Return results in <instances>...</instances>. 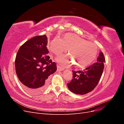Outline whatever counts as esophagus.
<instances>
[{
  "mask_svg": "<svg viewBox=\"0 0 124 124\" xmlns=\"http://www.w3.org/2000/svg\"><path fill=\"white\" fill-rule=\"evenodd\" d=\"M64 70V68H62V67H61L60 66H57V71H62Z\"/></svg>",
  "mask_w": 124,
  "mask_h": 124,
  "instance_id": "1",
  "label": "esophagus"
}]
</instances>
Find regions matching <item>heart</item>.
<instances>
[{"mask_svg":"<svg viewBox=\"0 0 124 124\" xmlns=\"http://www.w3.org/2000/svg\"><path fill=\"white\" fill-rule=\"evenodd\" d=\"M69 48V54L59 56L57 61L63 66L71 63V58L77 67L84 68L92 62L98 51L97 45L81 38L73 33H67L63 39L56 37L50 43V51L56 55H59Z\"/></svg>","mask_w":124,"mask_h":124,"instance_id":"heart-1","label":"heart"}]
</instances>
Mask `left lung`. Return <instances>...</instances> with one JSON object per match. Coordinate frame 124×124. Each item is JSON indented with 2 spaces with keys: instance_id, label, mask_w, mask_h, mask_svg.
Returning <instances> with one entry per match:
<instances>
[{
  "instance_id": "1",
  "label": "left lung",
  "mask_w": 124,
  "mask_h": 124,
  "mask_svg": "<svg viewBox=\"0 0 124 124\" xmlns=\"http://www.w3.org/2000/svg\"><path fill=\"white\" fill-rule=\"evenodd\" d=\"M106 62L104 55L100 52L97 62L83 70L72 71L73 78L67 86L76 94L84 95L92 91L99 83Z\"/></svg>"
}]
</instances>
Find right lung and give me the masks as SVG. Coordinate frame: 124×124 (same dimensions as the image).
<instances>
[{"label": "right lung", "mask_w": 124, "mask_h": 124, "mask_svg": "<svg viewBox=\"0 0 124 124\" xmlns=\"http://www.w3.org/2000/svg\"><path fill=\"white\" fill-rule=\"evenodd\" d=\"M46 35L36 36L26 41L18 50L15 67L24 89L31 94L43 92L48 86V77L57 70L55 62L48 55Z\"/></svg>", "instance_id": "add662e5"}]
</instances>
